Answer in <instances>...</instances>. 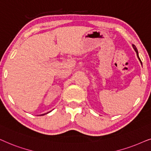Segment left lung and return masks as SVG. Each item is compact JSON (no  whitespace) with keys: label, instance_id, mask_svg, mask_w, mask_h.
<instances>
[{"label":"left lung","instance_id":"8db88e82","mask_svg":"<svg viewBox=\"0 0 151 151\" xmlns=\"http://www.w3.org/2000/svg\"><path fill=\"white\" fill-rule=\"evenodd\" d=\"M132 47H133V48H134V50H135V52H136V53H137V57H138V59H139V60L140 61H141V60H140V59H139V55H138V51H137V47H135V45H132ZM141 63H142V61H141Z\"/></svg>","mask_w":151,"mask_h":151}]
</instances>
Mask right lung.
<instances>
[{"mask_svg": "<svg viewBox=\"0 0 151 151\" xmlns=\"http://www.w3.org/2000/svg\"><path fill=\"white\" fill-rule=\"evenodd\" d=\"M48 112H47V113H45V114H47ZM41 114V115H44V114Z\"/></svg>", "mask_w": 151, "mask_h": 151, "instance_id": "1", "label": "right lung"}]
</instances>
